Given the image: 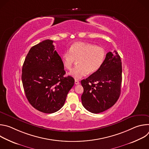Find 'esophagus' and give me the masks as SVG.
Wrapping results in <instances>:
<instances>
[{
    "instance_id": "esophagus-1",
    "label": "esophagus",
    "mask_w": 149,
    "mask_h": 149,
    "mask_svg": "<svg viewBox=\"0 0 149 149\" xmlns=\"http://www.w3.org/2000/svg\"><path fill=\"white\" fill-rule=\"evenodd\" d=\"M79 81H78V80H77V79H75V84H76V85H78V84H79Z\"/></svg>"
}]
</instances>
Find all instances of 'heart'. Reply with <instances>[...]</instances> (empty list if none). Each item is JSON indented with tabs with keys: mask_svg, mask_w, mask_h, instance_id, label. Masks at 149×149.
Here are the masks:
<instances>
[{
	"mask_svg": "<svg viewBox=\"0 0 149 149\" xmlns=\"http://www.w3.org/2000/svg\"><path fill=\"white\" fill-rule=\"evenodd\" d=\"M106 56L105 49L101 47L84 42H77L62 55V64L65 68L70 70L75 60H78L76 67L71 70L69 75L79 79L88 72L94 74L102 67Z\"/></svg>",
	"mask_w": 149,
	"mask_h": 149,
	"instance_id": "heart-1",
	"label": "heart"
}]
</instances>
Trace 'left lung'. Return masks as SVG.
Here are the masks:
<instances>
[{"instance_id":"1","label":"left lung","mask_w":149,"mask_h":149,"mask_svg":"<svg viewBox=\"0 0 149 149\" xmlns=\"http://www.w3.org/2000/svg\"><path fill=\"white\" fill-rule=\"evenodd\" d=\"M121 82V58L116 51L109 52L100 69L81 81L84 107L94 114L111 108L120 97Z\"/></svg>"}]
</instances>
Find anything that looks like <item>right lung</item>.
I'll return each instance as SVG.
<instances>
[{"label":"right lung","instance_id":"add662e5","mask_svg":"<svg viewBox=\"0 0 149 149\" xmlns=\"http://www.w3.org/2000/svg\"><path fill=\"white\" fill-rule=\"evenodd\" d=\"M54 41L47 39L32 47L22 67V81L26 97L35 109L54 113L65 103L74 85V79L65 74L61 58Z\"/></svg>","mask_w":149,"mask_h":149}]
</instances>
